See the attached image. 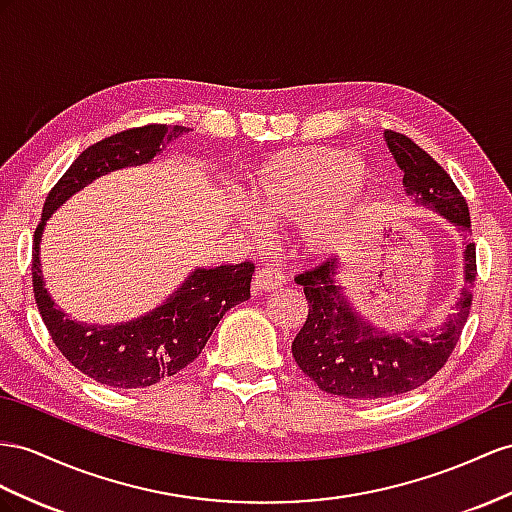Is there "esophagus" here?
<instances>
[{
	"mask_svg": "<svg viewBox=\"0 0 512 512\" xmlns=\"http://www.w3.org/2000/svg\"><path fill=\"white\" fill-rule=\"evenodd\" d=\"M285 283V274L281 272V268L277 266H266V268H259L255 279H253V292L261 294V292H274L283 287Z\"/></svg>",
	"mask_w": 512,
	"mask_h": 512,
	"instance_id": "34e87169",
	"label": "esophagus"
}]
</instances>
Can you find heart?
Listing matches in <instances>:
<instances>
[{
    "mask_svg": "<svg viewBox=\"0 0 512 512\" xmlns=\"http://www.w3.org/2000/svg\"><path fill=\"white\" fill-rule=\"evenodd\" d=\"M372 175L342 147L290 149L266 157L246 175L240 201L266 227H296L309 259L337 253L370 199Z\"/></svg>",
    "mask_w": 512,
    "mask_h": 512,
    "instance_id": "1",
    "label": "heart"
}]
</instances>
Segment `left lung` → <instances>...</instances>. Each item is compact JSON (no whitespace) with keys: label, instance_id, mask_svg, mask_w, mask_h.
I'll use <instances>...</instances> for the list:
<instances>
[{"label":"left lung","instance_id":"obj_1","mask_svg":"<svg viewBox=\"0 0 512 512\" xmlns=\"http://www.w3.org/2000/svg\"><path fill=\"white\" fill-rule=\"evenodd\" d=\"M387 147L404 173L402 186L415 205H422L450 220L463 238L469 233V207L432 157L398 131H385ZM339 259L298 274L309 316L298 331L292 355L322 391L350 400H381L417 389L435 376L458 342L471 309V287L476 281V244L465 246L461 298L437 331L387 333L376 329L350 305L337 283Z\"/></svg>","mask_w":512,"mask_h":512}]
</instances>
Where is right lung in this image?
<instances>
[{"mask_svg": "<svg viewBox=\"0 0 512 512\" xmlns=\"http://www.w3.org/2000/svg\"><path fill=\"white\" fill-rule=\"evenodd\" d=\"M190 131L181 125H144L99 140L60 177L43 205L34 231L32 283L38 311L54 344L71 365L93 381L116 389L151 387L175 376L201 355L225 313L251 298V261L192 270L160 307L121 324H82L51 300L41 270V238L47 220L75 192L112 170L140 166L168 142Z\"/></svg>", "mask_w": 512, "mask_h": 512, "instance_id": "right-lung-1", "label": "right lung"}]
</instances>
